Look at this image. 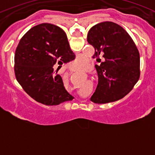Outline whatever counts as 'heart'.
<instances>
[{
	"label": "heart",
	"mask_w": 155,
	"mask_h": 155,
	"mask_svg": "<svg viewBox=\"0 0 155 155\" xmlns=\"http://www.w3.org/2000/svg\"><path fill=\"white\" fill-rule=\"evenodd\" d=\"M75 64H76V67L78 68H84L87 66V61H85V59L84 58H78V60L75 61Z\"/></svg>",
	"instance_id": "1"
}]
</instances>
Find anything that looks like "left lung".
<instances>
[{"mask_svg": "<svg viewBox=\"0 0 155 155\" xmlns=\"http://www.w3.org/2000/svg\"><path fill=\"white\" fill-rule=\"evenodd\" d=\"M87 42L94 48L93 58L103 62L95 65L98 83L91 97L94 103L104 104L121 99L140 78V54L136 45L124 28L103 21L90 28Z\"/></svg>", "mask_w": 155, "mask_h": 155, "instance_id": "left-lung-1", "label": "left lung"}]
</instances>
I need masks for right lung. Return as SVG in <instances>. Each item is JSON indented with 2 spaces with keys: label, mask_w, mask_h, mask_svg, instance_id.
Here are the masks:
<instances>
[{
  "label": "right lung",
  "mask_w": 155,
  "mask_h": 155,
  "mask_svg": "<svg viewBox=\"0 0 155 155\" xmlns=\"http://www.w3.org/2000/svg\"><path fill=\"white\" fill-rule=\"evenodd\" d=\"M75 59L68 37L60 27L42 23L32 27L19 42L15 56V74L24 91L36 102L57 105L74 97L66 90L53 65Z\"/></svg>",
  "instance_id": "obj_1"
}]
</instances>
